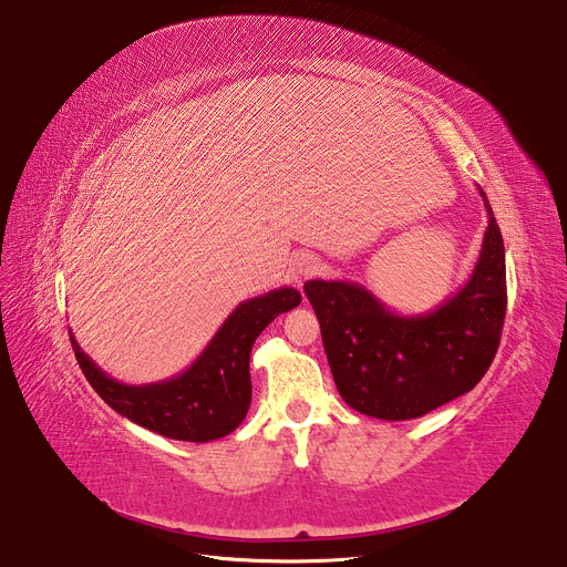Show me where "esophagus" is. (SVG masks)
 <instances>
[{
    "instance_id": "1",
    "label": "esophagus",
    "mask_w": 567,
    "mask_h": 567,
    "mask_svg": "<svg viewBox=\"0 0 567 567\" xmlns=\"http://www.w3.org/2000/svg\"><path fill=\"white\" fill-rule=\"evenodd\" d=\"M317 271H319V261L312 255H306V257H301L299 261H296V274H299L301 278H310Z\"/></svg>"
}]
</instances>
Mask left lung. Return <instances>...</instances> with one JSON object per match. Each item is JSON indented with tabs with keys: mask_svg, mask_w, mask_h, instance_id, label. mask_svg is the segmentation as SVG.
I'll list each match as a JSON object with an SVG mask.
<instances>
[{
	"mask_svg": "<svg viewBox=\"0 0 567 567\" xmlns=\"http://www.w3.org/2000/svg\"><path fill=\"white\" fill-rule=\"evenodd\" d=\"M489 225L468 282L419 317L393 315L353 282H306L342 400L383 421L421 419L468 393L489 370L503 331V236L481 190Z\"/></svg>",
	"mask_w": 567,
	"mask_h": 567,
	"instance_id": "left-lung-1",
	"label": "left lung"
}]
</instances>
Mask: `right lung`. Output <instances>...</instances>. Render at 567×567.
<instances>
[{
	"label": "right lung",
	"mask_w": 567,
	"mask_h": 567,
	"mask_svg": "<svg viewBox=\"0 0 567 567\" xmlns=\"http://www.w3.org/2000/svg\"><path fill=\"white\" fill-rule=\"evenodd\" d=\"M299 303L301 293L291 287L244 301L184 374L148 385L110 379L69 333L86 381L116 413L167 439L206 443L241 425L252 398V344L278 315Z\"/></svg>",
	"instance_id": "add662e5"
}]
</instances>
